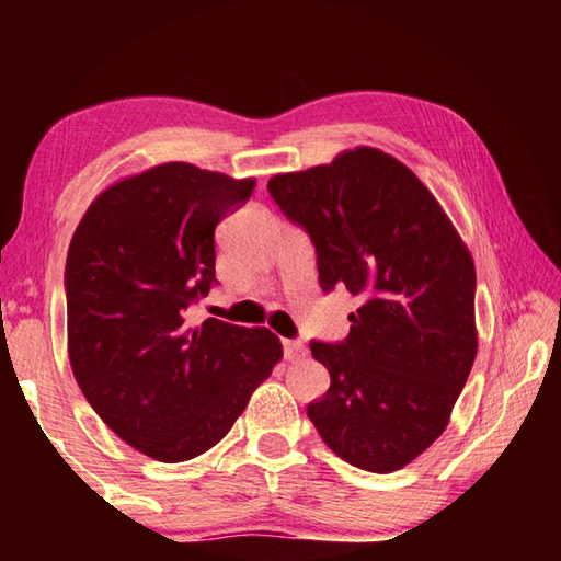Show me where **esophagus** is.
<instances>
[{
	"instance_id": "1",
	"label": "esophagus",
	"mask_w": 561,
	"mask_h": 561,
	"mask_svg": "<svg viewBox=\"0 0 561 561\" xmlns=\"http://www.w3.org/2000/svg\"><path fill=\"white\" fill-rule=\"evenodd\" d=\"M284 356H287V360H299L307 356V346L301 344V341H291V339H284Z\"/></svg>"
}]
</instances>
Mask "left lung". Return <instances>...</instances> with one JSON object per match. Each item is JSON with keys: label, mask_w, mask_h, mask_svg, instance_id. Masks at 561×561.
Wrapping results in <instances>:
<instances>
[{"label": "left lung", "mask_w": 561, "mask_h": 561, "mask_svg": "<svg viewBox=\"0 0 561 561\" xmlns=\"http://www.w3.org/2000/svg\"><path fill=\"white\" fill-rule=\"evenodd\" d=\"M267 187L314 242L321 289L360 301L346 341L309 344L331 376L309 421L354 468L401 470L448 428L478 354L472 254L431 190L378 148Z\"/></svg>", "instance_id": "1"}]
</instances>
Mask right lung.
I'll use <instances>...</instances> for the list:
<instances>
[{
	"mask_svg": "<svg viewBox=\"0 0 561 561\" xmlns=\"http://www.w3.org/2000/svg\"><path fill=\"white\" fill-rule=\"evenodd\" d=\"M252 190L254 178L160 163L103 190L71 237L73 378L101 421L153 460L210 450L282 360L270 329L187 321L215 284V227Z\"/></svg>",
	"mask_w": 561,
	"mask_h": 561,
	"instance_id": "obj_1",
	"label": "right lung"
}]
</instances>
